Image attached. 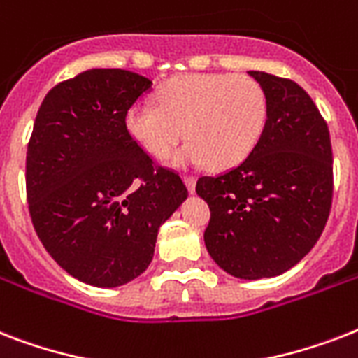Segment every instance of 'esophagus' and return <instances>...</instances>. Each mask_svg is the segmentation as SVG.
Segmentation results:
<instances>
[{
  "label": "esophagus",
  "instance_id": "esophagus-1",
  "mask_svg": "<svg viewBox=\"0 0 358 358\" xmlns=\"http://www.w3.org/2000/svg\"><path fill=\"white\" fill-rule=\"evenodd\" d=\"M184 184H185V187H187V191H189V193H195V184H196L195 176H189V174H185Z\"/></svg>",
  "mask_w": 358,
  "mask_h": 358
}]
</instances>
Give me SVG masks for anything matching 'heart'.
Instances as JSON below:
<instances>
[{
  "label": "heart",
  "mask_w": 358,
  "mask_h": 358,
  "mask_svg": "<svg viewBox=\"0 0 358 358\" xmlns=\"http://www.w3.org/2000/svg\"><path fill=\"white\" fill-rule=\"evenodd\" d=\"M267 120V98L245 74H187L169 81L157 103L141 102L126 115L129 137L145 152L165 159L185 134L191 143L174 165L229 169L243 162L260 139Z\"/></svg>",
  "instance_id": "heart-1"
}]
</instances>
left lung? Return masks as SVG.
<instances>
[{"mask_svg":"<svg viewBox=\"0 0 358 358\" xmlns=\"http://www.w3.org/2000/svg\"><path fill=\"white\" fill-rule=\"evenodd\" d=\"M267 98V120L250 154L217 176H201L210 206L204 243L221 269L256 280L299 264L322 236L333 202L327 122L295 81L250 70Z\"/></svg>","mask_w":358,"mask_h":358,"instance_id":"obj_1","label":"left lung"}]
</instances>
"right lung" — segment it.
I'll list each match as a JSON object with an SVG mask.
<instances>
[{
	"label": "right lung",
	"instance_id": "add662e5",
	"mask_svg": "<svg viewBox=\"0 0 358 358\" xmlns=\"http://www.w3.org/2000/svg\"><path fill=\"white\" fill-rule=\"evenodd\" d=\"M152 81L92 69L42 100L27 145L25 187L36 236L81 282L117 288L145 271L157 230L187 187L129 137L128 109Z\"/></svg>",
	"mask_w": 358,
	"mask_h": 358
}]
</instances>
